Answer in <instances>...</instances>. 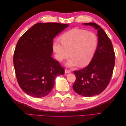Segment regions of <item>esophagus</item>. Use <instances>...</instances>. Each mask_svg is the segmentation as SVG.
Here are the masks:
<instances>
[{"instance_id":"1","label":"esophagus","mask_w":126,"mask_h":126,"mask_svg":"<svg viewBox=\"0 0 126 126\" xmlns=\"http://www.w3.org/2000/svg\"><path fill=\"white\" fill-rule=\"evenodd\" d=\"M64 72H65L66 74L70 73V70H68V69H65V70H64Z\"/></svg>"}]
</instances>
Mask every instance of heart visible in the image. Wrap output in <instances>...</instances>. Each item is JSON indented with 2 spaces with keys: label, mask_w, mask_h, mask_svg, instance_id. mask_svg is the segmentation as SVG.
Segmentation results:
<instances>
[{
  "label": "heart",
  "mask_w": 126,
  "mask_h": 126,
  "mask_svg": "<svg viewBox=\"0 0 126 126\" xmlns=\"http://www.w3.org/2000/svg\"><path fill=\"white\" fill-rule=\"evenodd\" d=\"M60 39L61 41L56 39L54 41L53 50L56 59L60 62L67 58L70 53L71 57L66 64L69 67L88 64L98 44L96 34L81 29H71L63 34Z\"/></svg>",
  "instance_id": "heart-1"
}]
</instances>
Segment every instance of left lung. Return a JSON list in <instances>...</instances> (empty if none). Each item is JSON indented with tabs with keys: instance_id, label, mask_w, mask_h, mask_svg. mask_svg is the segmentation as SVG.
Returning <instances> with one entry per match:
<instances>
[{
	"instance_id": "obj_1",
	"label": "left lung",
	"mask_w": 126,
	"mask_h": 126,
	"mask_svg": "<svg viewBox=\"0 0 126 126\" xmlns=\"http://www.w3.org/2000/svg\"><path fill=\"white\" fill-rule=\"evenodd\" d=\"M83 24L97 30L98 44L88 65L74 71L76 80L72 88L78 94L90 97L100 94L108 86L115 66V54L111 40L100 26L94 22Z\"/></svg>"
}]
</instances>
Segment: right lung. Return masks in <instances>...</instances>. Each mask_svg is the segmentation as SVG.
<instances>
[{
  "instance_id": "right-lung-1",
  "label": "right lung",
  "mask_w": 126,
  "mask_h": 126,
  "mask_svg": "<svg viewBox=\"0 0 126 126\" xmlns=\"http://www.w3.org/2000/svg\"><path fill=\"white\" fill-rule=\"evenodd\" d=\"M69 26L48 22L38 23L18 41L14 54V66L19 85L30 96L41 98L51 92L57 76L64 68L52 58L54 38Z\"/></svg>"
}]
</instances>
